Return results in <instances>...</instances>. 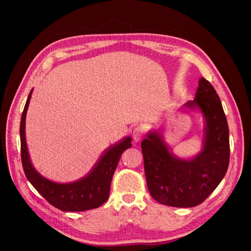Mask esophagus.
Returning a JSON list of instances; mask_svg holds the SVG:
<instances>
[{"label":"esophagus","instance_id":"34e87169","mask_svg":"<svg viewBox=\"0 0 251 251\" xmlns=\"http://www.w3.org/2000/svg\"><path fill=\"white\" fill-rule=\"evenodd\" d=\"M143 131H145V129H143L141 126H138L134 130H132V140H134V142H139L141 140V138L143 136Z\"/></svg>","mask_w":251,"mask_h":251}]
</instances>
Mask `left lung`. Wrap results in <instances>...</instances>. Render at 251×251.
<instances>
[{
  "mask_svg": "<svg viewBox=\"0 0 251 251\" xmlns=\"http://www.w3.org/2000/svg\"><path fill=\"white\" fill-rule=\"evenodd\" d=\"M185 109H199L205 119L202 150L191 159L175 156L157 131L141 142L149 192L159 204L189 208L201 204L226 174L230 162L228 126L219 96L201 77L195 98Z\"/></svg>",
  "mask_w": 251,
  "mask_h": 251,
  "instance_id": "1",
  "label": "left lung"
}]
</instances>
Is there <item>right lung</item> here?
<instances>
[{"label":"right lung","mask_w":251,"mask_h":251,"mask_svg":"<svg viewBox=\"0 0 251 251\" xmlns=\"http://www.w3.org/2000/svg\"><path fill=\"white\" fill-rule=\"evenodd\" d=\"M32 92L33 89H31L26 99L20 122L21 162L26 179L50 205L60 210L85 211L101 206L108 200L112 177L122 153L131 147V138L125 137L120 142L106 149L97 164L84 178L70 183L52 182L34 169L26 147L25 115Z\"/></svg>","instance_id":"1"}]
</instances>
